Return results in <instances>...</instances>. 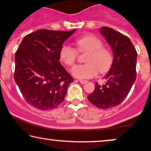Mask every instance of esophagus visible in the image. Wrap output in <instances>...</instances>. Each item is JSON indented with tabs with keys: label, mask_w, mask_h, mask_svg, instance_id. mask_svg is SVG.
I'll return each instance as SVG.
<instances>
[{
	"label": "esophagus",
	"mask_w": 151,
	"mask_h": 151,
	"mask_svg": "<svg viewBox=\"0 0 151 151\" xmlns=\"http://www.w3.org/2000/svg\"><path fill=\"white\" fill-rule=\"evenodd\" d=\"M79 82L81 84H85L87 83V81H84V80H79Z\"/></svg>",
	"instance_id": "1"
}]
</instances>
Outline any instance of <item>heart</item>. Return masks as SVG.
<instances>
[{"label": "heart", "mask_w": 151, "mask_h": 151, "mask_svg": "<svg viewBox=\"0 0 151 151\" xmlns=\"http://www.w3.org/2000/svg\"><path fill=\"white\" fill-rule=\"evenodd\" d=\"M78 50L86 52L85 64L76 65L72 68V74L80 79H88L95 76L98 71L105 73L111 68L113 56L109 48L103 46L99 38L93 35H87L76 40ZM77 50L67 44H64L59 50L61 60L67 66H73L77 59Z\"/></svg>", "instance_id": "obj_1"}]
</instances>
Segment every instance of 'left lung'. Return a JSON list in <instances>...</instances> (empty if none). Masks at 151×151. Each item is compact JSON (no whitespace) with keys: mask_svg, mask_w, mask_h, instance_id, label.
Returning <instances> with one entry per match:
<instances>
[{"mask_svg":"<svg viewBox=\"0 0 151 151\" xmlns=\"http://www.w3.org/2000/svg\"><path fill=\"white\" fill-rule=\"evenodd\" d=\"M100 33L113 50V62L104 77L106 83L104 85L96 83L94 92L87 99L99 109H109L123 101L135 82L137 52L129 38L118 31L103 27Z\"/></svg>","mask_w":151,"mask_h":151,"instance_id":"left-lung-1","label":"left lung"}]
</instances>
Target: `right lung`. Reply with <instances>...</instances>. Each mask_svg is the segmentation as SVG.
I'll list each match as a JSON object with an SVG mask.
<instances>
[{"label": "right lung", "mask_w": 151, "mask_h": 151, "mask_svg": "<svg viewBox=\"0 0 151 151\" xmlns=\"http://www.w3.org/2000/svg\"><path fill=\"white\" fill-rule=\"evenodd\" d=\"M75 31L40 29L27 35L19 46L14 79L34 108L47 111L64 101L73 78L59 62V50Z\"/></svg>", "instance_id": "obj_1"}]
</instances>
